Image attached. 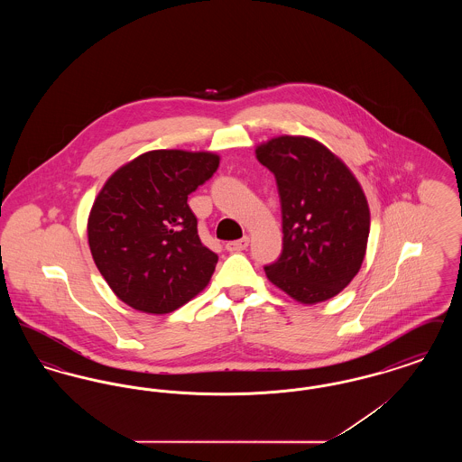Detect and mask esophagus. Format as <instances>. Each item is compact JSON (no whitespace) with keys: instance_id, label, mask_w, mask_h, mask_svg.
Here are the masks:
<instances>
[{"instance_id":"34e87169","label":"esophagus","mask_w":462,"mask_h":462,"mask_svg":"<svg viewBox=\"0 0 462 462\" xmlns=\"http://www.w3.org/2000/svg\"><path fill=\"white\" fill-rule=\"evenodd\" d=\"M247 245H249V237H242L239 241L226 242L225 247H226V251H230V253H241Z\"/></svg>"}]
</instances>
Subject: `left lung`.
<instances>
[{
	"mask_svg": "<svg viewBox=\"0 0 462 462\" xmlns=\"http://www.w3.org/2000/svg\"><path fill=\"white\" fill-rule=\"evenodd\" d=\"M254 152L275 176L282 208V254L264 273L303 305L328 301L365 258L367 198L350 168L315 138L281 134Z\"/></svg>",
	"mask_w": 462,
	"mask_h": 462,
	"instance_id": "obj_1",
	"label": "left lung"
}]
</instances>
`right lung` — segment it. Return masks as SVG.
<instances>
[{
	"label": "right lung",
	"mask_w": 462,
	"mask_h": 462,
	"mask_svg": "<svg viewBox=\"0 0 462 462\" xmlns=\"http://www.w3.org/2000/svg\"><path fill=\"white\" fill-rule=\"evenodd\" d=\"M218 164L215 152L151 151L123 164L100 189L87 226L89 251L128 307L170 313L209 284L218 256L199 239L187 199Z\"/></svg>",
	"instance_id": "add662e5"
}]
</instances>
